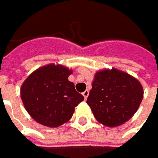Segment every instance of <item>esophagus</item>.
I'll return each instance as SVG.
<instances>
[{
    "instance_id": "obj_1",
    "label": "esophagus",
    "mask_w": 158,
    "mask_h": 158,
    "mask_svg": "<svg viewBox=\"0 0 158 158\" xmlns=\"http://www.w3.org/2000/svg\"><path fill=\"white\" fill-rule=\"evenodd\" d=\"M88 95H89V91H88V90H85V91H84V92H83V96H84V98H85V99L87 98Z\"/></svg>"
}]
</instances>
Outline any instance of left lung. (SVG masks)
Masks as SVG:
<instances>
[{"instance_id":"8db88e82","label":"left lung","mask_w":158,"mask_h":158,"mask_svg":"<svg viewBox=\"0 0 158 158\" xmlns=\"http://www.w3.org/2000/svg\"><path fill=\"white\" fill-rule=\"evenodd\" d=\"M143 97L138 80L116 69L104 70L95 75L86 103L98 121L116 127L133 116Z\"/></svg>"}]
</instances>
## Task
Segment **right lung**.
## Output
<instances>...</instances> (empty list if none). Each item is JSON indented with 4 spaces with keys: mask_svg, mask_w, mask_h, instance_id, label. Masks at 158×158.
<instances>
[{
    "mask_svg": "<svg viewBox=\"0 0 158 158\" xmlns=\"http://www.w3.org/2000/svg\"><path fill=\"white\" fill-rule=\"evenodd\" d=\"M72 73L61 65L43 66L24 82L21 98L30 116L48 127H58L72 118L74 108L84 100L73 83L68 80Z\"/></svg>",
    "mask_w": 158,
    "mask_h": 158,
    "instance_id": "obj_1",
    "label": "right lung"
}]
</instances>
